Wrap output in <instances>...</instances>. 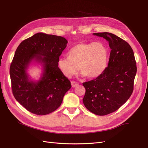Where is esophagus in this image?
Instances as JSON below:
<instances>
[{
    "label": "esophagus",
    "mask_w": 148,
    "mask_h": 148,
    "mask_svg": "<svg viewBox=\"0 0 148 148\" xmlns=\"http://www.w3.org/2000/svg\"><path fill=\"white\" fill-rule=\"evenodd\" d=\"M71 86H72L73 88H75L76 86H77L78 85V83L76 82H73V81H71Z\"/></svg>",
    "instance_id": "esophagus-1"
}]
</instances>
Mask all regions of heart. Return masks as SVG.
I'll use <instances>...</instances> for the list:
<instances>
[{
  "instance_id": "obj_1",
  "label": "heart",
  "mask_w": 148,
  "mask_h": 148,
  "mask_svg": "<svg viewBox=\"0 0 148 148\" xmlns=\"http://www.w3.org/2000/svg\"><path fill=\"white\" fill-rule=\"evenodd\" d=\"M108 50L102 42H80L66 53L67 58H61L58 66L67 78L78 71L88 78H96L104 72L108 62Z\"/></svg>"
}]
</instances>
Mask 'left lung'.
<instances>
[{"mask_svg":"<svg viewBox=\"0 0 148 148\" xmlns=\"http://www.w3.org/2000/svg\"><path fill=\"white\" fill-rule=\"evenodd\" d=\"M109 42L108 66L99 77L83 83L86 89L83 102L86 108L97 115L118 110L131 96L137 67L130 44L110 33H93Z\"/></svg>","mask_w":148,"mask_h":148,"instance_id":"obj_1","label":"left lung"}]
</instances>
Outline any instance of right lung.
Returning a JSON list of instances; mask_svg holds the SVG:
<instances>
[{"label": "right lung", "instance_id": "1", "mask_svg": "<svg viewBox=\"0 0 148 148\" xmlns=\"http://www.w3.org/2000/svg\"><path fill=\"white\" fill-rule=\"evenodd\" d=\"M67 42L63 37L38 33L25 39L17 47L10 67L12 92L30 112L44 115L55 111L71 88L70 80L57 65ZM33 60L43 66V75L38 82L31 81L26 72Z\"/></svg>", "mask_w": 148, "mask_h": 148}]
</instances>
